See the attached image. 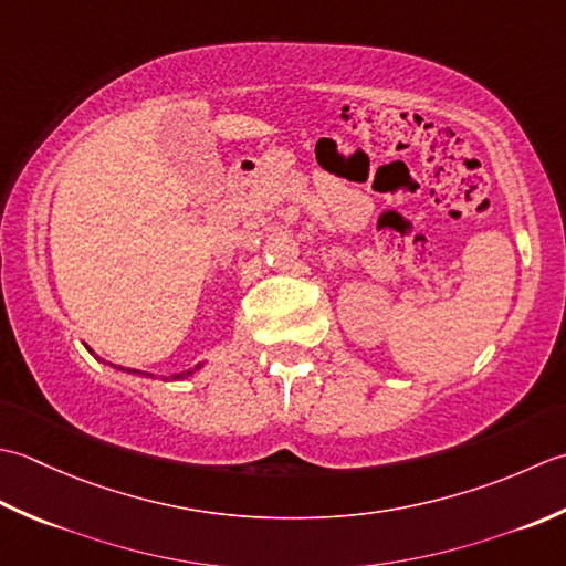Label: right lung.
Returning a JSON list of instances; mask_svg holds the SVG:
<instances>
[{
    "label": "right lung",
    "instance_id": "right-lung-1",
    "mask_svg": "<svg viewBox=\"0 0 566 566\" xmlns=\"http://www.w3.org/2000/svg\"><path fill=\"white\" fill-rule=\"evenodd\" d=\"M119 368H122V366H119ZM198 368H200V366H195V368H190V371H182V374H178V376H192V371H198Z\"/></svg>",
    "mask_w": 566,
    "mask_h": 566
}]
</instances>
